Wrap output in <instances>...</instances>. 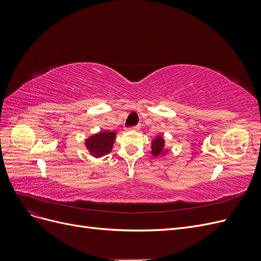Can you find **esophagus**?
Returning a JSON list of instances; mask_svg holds the SVG:
<instances>
[{
    "mask_svg": "<svg viewBox=\"0 0 261 261\" xmlns=\"http://www.w3.org/2000/svg\"><path fill=\"white\" fill-rule=\"evenodd\" d=\"M139 127H140L139 125H136V126H132V127H127L126 129H127V130H132V129H135V130H137Z\"/></svg>",
    "mask_w": 261,
    "mask_h": 261,
    "instance_id": "obj_1",
    "label": "esophagus"
}]
</instances>
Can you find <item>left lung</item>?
Wrapping results in <instances>:
<instances>
[{
	"label": "left lung",
	"instance_id": "1",
	"mask_svg": "<svg viewBox=\"0 0 261 261\" xmlns=\"http://www.w3.org/2000/svg\"><path fill=\"white\" fill-rule=\"evenodd\" d=\"M151 149H152V154L153 156H161L163 153L168 151L165 149V143L161 136H158L151 143Z\"/></svg>",
	"mask_w": 261,
	"mask_h": 261
}]
</instances>
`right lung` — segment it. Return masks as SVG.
<instances>
[{"label": "right lung", "instance_id": "obj_1", "mask_svg": "<svg viewBox=\"0 0 261 261\" xmlns=\"http://www.w3.org/2000/svg\"><path fill=\"white\" fill-rule=\"evenodd\" d=\"M116 134L114 132L103 130L86 139V147L91 155L100 158L111 152Z\"/></svg>", "mask_w": 261, "mask_h": 261}]
</instances>
